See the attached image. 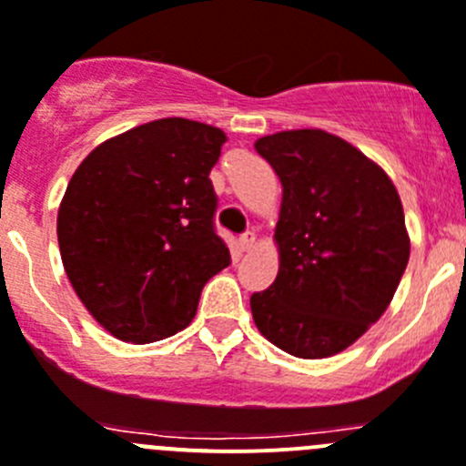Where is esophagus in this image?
I'll list each match as a JSON object with an SVG mask.
<instances>
[{"instance_id": "34e87169", "label": "esophagus", "mask_w": 466, "mask_h": 466, "mask_svg": "<svg viewBox=\"0 0 466 466\" xmlns=\"http://www.w3.org/2000/svg\"><path fill=\"white\" fill-rule=\"evenodd\" d=\"M238 248H241L243 252L252 250V248H255V234L246 232V234H243V237H238Z\"/></svg>"}]
</instances>
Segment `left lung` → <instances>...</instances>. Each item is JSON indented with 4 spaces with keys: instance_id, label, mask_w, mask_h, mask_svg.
Wrapping results in <instances>:
<instances>
[{
    "instance_id": "obj_1",
    "label": "left lung",
    "mask_w": 466,
    "mask_h": 466,
    "mask_svg": "<svg viewBox=\"0 0 466 466\" xmlns=\"http://www.w3.org/2000/svg\"><path fill=\"white\" fill-rule=\"evenodd\" d=\"M255 150L282 182L279 270L250 298L257 329L293 358L341 353L385 314L408 266L399 191L376 161L323 129L261 137Z\"/></svg>"
}]
</instances>
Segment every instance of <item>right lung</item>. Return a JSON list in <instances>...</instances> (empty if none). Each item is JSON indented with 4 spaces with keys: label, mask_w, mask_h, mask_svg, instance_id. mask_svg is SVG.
<instances>
[{
    "label": "right lung",
    "mask_w": 466,
    "mask_h": 466,
    "mask_svg": "<svg viewBox=\"0 0 466 466\" xmlns=\"http://www.w3.org/2000/svg\"><path fill=\"white\" fill-rule=\"evenodd\" d=\"M225 141L196 120H152L99 143L72 175L56 218L63 268L113 337L152 343L184 329L229 266L209 179Z\"/></svg>",
    "instance_id": "obj_1"
}]
</instances>
